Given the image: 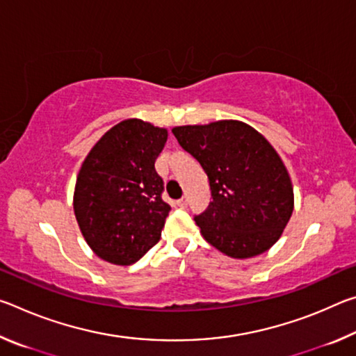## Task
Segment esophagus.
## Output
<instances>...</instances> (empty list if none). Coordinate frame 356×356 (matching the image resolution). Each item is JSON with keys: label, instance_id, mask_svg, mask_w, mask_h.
<instances>
[{"label": "esophagus", "instance_id": "obj_1", "mask_svg": "<svg viewBox=\"0 0 356 356\" xmlns=\"http://www.w3.org/2000/svg\"><path fill=\"white\" fill-rule=\"evenodd\" d=\"M177 206L180 209H186V207H188V200H186V197H182V200L177 201Z\"/></svg>", "mask_w": 356, "mask_h": 356}]
</instances>
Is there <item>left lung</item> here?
<instances>
[{
	"label": "left lung",
	"instance_id": "left-lung-1",
	"mask_svg": "<svg viewBox=\"0 0 356 356\" xmlns=\"http://www.w3.org/2000/svg\"><path fill=\"white\" fill-rule=\"evenodd\" d=\"M209 177L212 201L195 216L202 237L234 259L262 254L278 242L293 212V188L281 156L240 120L172 129Z\"/></svg>",
	"mask_w": 356,
	"mask_h": 356
}]
</instances>
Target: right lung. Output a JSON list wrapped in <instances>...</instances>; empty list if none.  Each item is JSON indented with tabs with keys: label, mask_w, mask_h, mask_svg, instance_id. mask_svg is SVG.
Masks as SVG:
<instances>
[{
	"label": "right lung",
	"mask_w": 356,
	"mask_h": 356,
	"mask_svg": "<svg viewBox=\"0 0 356 356\" xmlns=\"http://www.w3.org/2000/svg\"><path fill=\"white\" fill-rule=\"evenodd\" d=\"M168 130L125 119L95 143L78 172L74 212L84 240L104 261L131 265L161 237L170 204L155 160Z\"/></svg>",
	"instance_id": "add662e5"
}]
</instances>
